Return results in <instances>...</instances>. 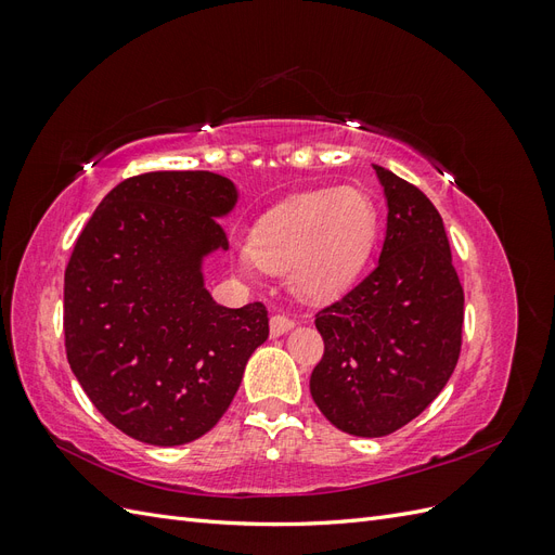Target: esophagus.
<instances>
[{
    "label": "esophagus",
    "mask_w": 555,
    "mask_h": 555,
    "mask_svg": "<svg viewBox=\"0 0 555 555\" xmlns=\"http://www.w3.org/2000/svg\"><path fill=\"white\" fill-rule=\"evenodd\" d=\"M292 328H294V322L287 314H273L271 317V335H273V338H278V335H284Z\"/></svg>",
    "instance_id": "esophagus-1"
}]
</instances>
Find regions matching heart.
Masks as SVG:
<instances>
[{"label":"heart","instance_id":"heart-1","mask_svg":"<svg viewBox=\"0 0 555 555\" xmlns=\"http://www.w3.org/2000/svg\"><path fill=\"white\" fill-rule=\"evenodd\" d=\"M377 224L375 198L359 188L306 194L263 217L251 231L245 261L287 271L294 294L326 300L357 280L371 257Z\"/></svg>","mask_w":555,"mask_h":555}]
</instances>
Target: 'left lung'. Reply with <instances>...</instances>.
Wrapping results in <instances>:
<instances>
[{"mask_svg": "<svg viewBox=\"0 0 555 555\" xmlns=\"http://www.w3.org/2000/svg\"><path fill=\"white\" fill-rule=\"evenodd\" d=\"M375 171L389 208L379 261L317 312L324 357L310 377L317 408L359 438H382L422 414L463 340V287L438 208L412 182Z\"/></svg>", "mask_w": 555, "mask_h": 555, "instance_id": "8db88e82", "label": "left lung"}]
</instances>
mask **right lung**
<instances>
[{
  "label": "right lung",
  "instance_id": "obj_1",
  "mask_svg": "<svg viewBox=\"0 0 555 555\" xmlns=\"http://www.w3.org/2000/svg\"><path fill=\"white\" fill-rule=\"evenodd\" d=\"M238 192L210 171H153L113 188L64 271V347L92 405L129 438L188 444L236 396L268 338L263 304L217 306L201 261L229 241Z\"/></svg>",
  "mask_w": 555,
  "mask_h": 555
}]
</instances>
